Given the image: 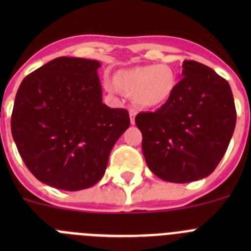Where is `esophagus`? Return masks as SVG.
I'll list each match as a JSON object with an SVG mask.
<instances>
[{"instance_id": "obj_1", "label": "esophagus", "mask_w": 251, "mask_h": 251, "mask_svg": "<svg viewBox=\"0 0 251 251\" xmlns=\"http://www.w3.org/2000/svg\"><path fill=\"white\" fill-rule=\"evenodd\" d=\"M136 115H137V110L136 109H129V118H130V123L134 124L136 122Z\"/></svg>"}]
</instances>
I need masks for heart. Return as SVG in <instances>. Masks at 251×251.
Wrapping results in <instances>:
<instances>
[{
    "mask_svg": "<svg viewBox=\"0 0 251 251\" xmlns=\"http://www.w3.org/2000/svg\"><path fill=\"white\" fill-rule=\"evenodd\" d=\"M178 84L175 69L168 64L134 66L124 69L114 75L113 83H106L109 92L132 95L133 100L142 108H159L174 97Z\"/></svg>",
    "mask_w": 251,
    "mask_h": 251,
    "instance_id": "1",
    "label": "heart"
}]
</instances>
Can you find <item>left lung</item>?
<instances>
[{
	"instance_id": "8db88e82",
	"label": "left lung",
	"mask_w": 251,
	"mask_h": 251,
	"mask_svg": "<svg viewBox=\"0 0 251 251\" xmlns=\"http://www.w3.org/2000/svg\"><path fill=\"white\" fill-rule=\"evenodd\" d=\"M174 97L137 114L147 166L163 181L186 183L214 172L229 147L236 109L229 83L211 68L185 60Z\"/></svg>"
}]
</instances>
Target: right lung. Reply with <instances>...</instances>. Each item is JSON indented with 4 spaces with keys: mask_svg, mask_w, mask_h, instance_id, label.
I'll return each instance as SVG.
<instances>
[{
    "mask_svg": "<svg viewBox=\"0 0 251 251\" xmlns=\"http://www.w3.org/2000/svg\"><path fill=\"white\" fill-rule=\"evenodd\" d=\"M99 68L97 60L56 57L27 75L17 90L13 141L31 174L51 187L94 186L129 127L127 110L101 100Z\"/></svg>",
    "mask_w": 251,
    "mask_h": 251,
    "instance_id": "1",
    "label": "right lung"
}]
</instances>
